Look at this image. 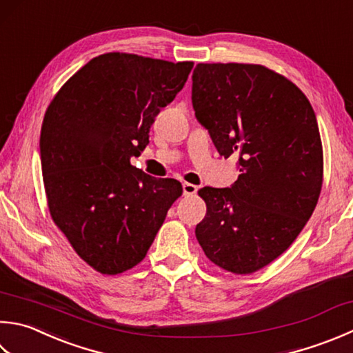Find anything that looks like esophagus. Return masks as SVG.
I'll list each match as a JSON object with an SVG mask.
<instances>
[{
	"mask_svg": "<svg viewBox=\"0 0 353 353\" xmlns=\"http://www.w3.org/2000/svg\"><path fill=\"white\" fill-rule=\"evenodd\" d=\"M182 188H183L185 196H192V194H196V192H197V186L192 185V183H188V182H185L182 185Z\"/></svg>",
	"mask_w": 353,
	"mask_h": 353,
	"instance_id": "1",
	"label": "esophagus"
}]
</instances>
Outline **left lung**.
<instances>
[{"label": "left lung", "instance_id": "left-lung-1", "mask_svg": "<svg viewBox=\"0 0 353 353\" xmlns=\"http://www.w3.org/2000/svg\"><path fill=\"white\" fill-rule=\"evenodd\" d=\"M192 107L220 156L239 157L231 188L199 190L206 216L196 226L214 265L252 274L285 252L319 202L323 145L305 93L260 64H200Z\"/></svg>", "mask_w": 353, "mask_h": 353}]
</instances>
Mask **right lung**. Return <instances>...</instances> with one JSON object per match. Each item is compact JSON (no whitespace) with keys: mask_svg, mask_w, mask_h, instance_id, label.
<instances>
[{"mask_svg":"<svg viewBox=\"0 0 353 353\" xmlns=\"http://www.w3.org/2000/svg\"><path fill=\"white\" fill-rule=\"evenodd\" d=\"M194 62L99 54L54 94L41 127V167L52 220L76 254L107 275L139 265L171 205L174 179L130 163L156 116L183 88Z\"/></svg>","mask_w":353,"mask_h":353,"instance_id":"right-lung-1","label":"right lung"}]
</instances>
